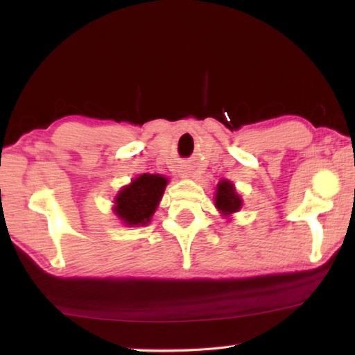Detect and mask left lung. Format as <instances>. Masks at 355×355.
I'll return each instance as SVG.
<instances>
[{"label": "left lung", "mask_w": 355, "mask_h": 355, "mask_svg": "<svg viewBox=\"0 0 355 355\" xmlns=\"http://www.w3.org/2000/svg\"><path fill=\"white\" fill-rule=\"evenodd\" d=\"M241 199L235 192V188L230 182L222 180L218 184V192H216V207L220 209V213L232 214L236 213L241 208Z\"/></svg>", "instance_id": "1"}]
</instances>
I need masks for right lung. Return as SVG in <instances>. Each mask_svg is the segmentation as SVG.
<instances>
[{
  "mask_svg": "<svg viewBox=\"0 0 355 355\" xmlns=\"http://www.w3.org/2000/svg\"><path fill=\"white\" fill-rule=\"evenodd\" d=\"M166 184L164 177L144 173L119 192L114 211L127 225L147 224L161 200Z\"/></svg>",
  "mask_w": 355,
  "mask_h": 355,
  "instance_id": "right-lung-1",
  "label": "right lung"
}]
</instances>
